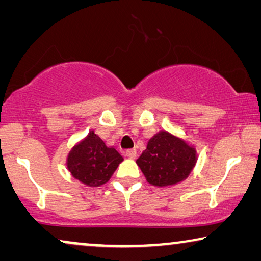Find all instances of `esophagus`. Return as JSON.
Returning a JSON list of instances; mask_svg holds the SVG:
<instances>
[{
	"instance_id": "1",
	"label": "esophagus",
	"mask_w": 261,
	"mask_h": 261,
	"mask_svg": "<svg viewBox=\"0 0 261 261\" xmlns=\"http://www.w3.org/2000/svg\"><path fill=\"white\" fill-rule=\"evenodd\" d=\"M126 155L128 156V158H130V159H134L135 156H137V149H135V148L127 149V151H126Z\"/></svg>"
}]
</instances>
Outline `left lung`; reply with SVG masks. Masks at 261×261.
<instances>
[{
	"mask_svg": "<svg viewBox=\"0 0 261 261\" xmlns=\"http://www.w3.org/2000/svg\"><path fill=\"white\" fill-rule=\"evenodd\" d=\"M197 163V151L183 138L160 130L137 159L146 180L153 187H172L189 177Z\"/></svg>",
	"mask_w": 261,
	"mask_h": 261,
	"instance_id": "left-lung-1",
	"label": "left lung"
}]
</instances>
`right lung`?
<instances>
[{"label":"right lung","instance_id":"obj_1","mask_svg":"<svg viewBox=\"0 0 261 261\" xmlns=\"http://www.w3.org/2000/svg\"><path fill=\"white\" fill-rule=\"evenodd\" d=\"M122 162L123 156L115 147L107 146L94 130H90L70 149L66 166L74 179L96 188L106 184Z\"/></svg>","mask_w":261,"mask_h":261}]
</instances>
